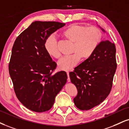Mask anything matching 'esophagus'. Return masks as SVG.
Segmentation results:
<instances>
[{"label": "esophagus", "instance_id": "34e87169", "mask_svg": "<svg viewBox=\"0 0 129 129\" xmlns=\"http://www.w3.org/2000/svg\"><path fill=\"white\" fill-rule=\"evenodd\" d=\"M67 76H68V78H67V81L68 82H70V77H69V71H67Z\"/></svg>", "mask_w": 129, "mask_h": 129}]
</instances>
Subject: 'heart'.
Segmentation results:
<instances>
[{"mask_svg":"<svg viewBox=\"0 0 129 129\" xmlns=\"http://www.w3.org/2000/svg\"><path fill=\"white\" fill-rule=\"evenodd\" d=\"M62 35L73 43L71 55L66 56L59 60L58 68L62 70H69L79 61L89 59L98 47L102 40V32L95 26H86L73 24L68 26L62 32ZM46 51L50 56L60 57L58 42L55 37L50 35L44 43Z\"/></svg>","mask_w":129,"mask_h":129,"instance_id":"obj_1","label":"heart"}]
</instances>
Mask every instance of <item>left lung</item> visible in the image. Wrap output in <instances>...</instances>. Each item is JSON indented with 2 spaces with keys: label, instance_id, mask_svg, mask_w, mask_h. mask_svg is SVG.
Listing matches in <instances>:
<instances>
[{
  "label": "left lung",
  "instance_id": "obj_1",
  "mask_svg": "<svg viewBox=\"0 0 129 129\" xmlns=\"http://www.w3.org/2000/svg\"><path fill=\"white\" fill-rule=\"evenodd\" d=\"M116 69L115 44L101 41L93 55L69 73L78 92L73 99L76 106L86 111L102 103L111 92Z\"/></svg>",
  "mask_w": 129,
  "mask_h": 129
}]
</instances>
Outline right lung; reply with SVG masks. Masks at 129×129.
I'll use <instances>...</instances> for the list:
<instances>
[{"label":"right lung","mask_w":129,"mask_h":129,"mask_svg":"<svg viewBox=\"0 0 129 129\" xmlns=\"http://www.w3.org/2000/svg\"><path fill=\"white\" fill-rule=\"evenodd\" d=\"M65 25L56 21H34L13 45L9 73L17 97L32 111L50 109L67 82L66 71L52 74L56 63L44 48L46 40Z\"/></svg>","instance_id":"add662e5"}]
</instances>
